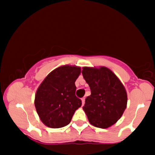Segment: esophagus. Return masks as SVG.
<instances>
[{"label": "esophagus", "mask_w": 155, "mask_h": 155, "mask_svg": "<svg viewBox=\"0 0 155 155\" xmlns=\"http://www.w3.org/2000/svg\"><path fill=\"white\" fill-rule=\"evenodd\" d=\"M85 97L81 98V101H82V105H84V104H85Z\"/></svg>", "instance_id": "34e87169"}]
</instances>
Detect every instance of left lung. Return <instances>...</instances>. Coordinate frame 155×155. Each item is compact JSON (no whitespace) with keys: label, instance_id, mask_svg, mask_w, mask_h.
Returning a JSON list of instances; mask_svg holds the SVG:
<instances>
[{"label":"left lung","instance_id":"obj_1","mask_svg":"<svg viewBox=\"0 0 155 155\" xmlns=\"http://www.w3.org/2000/svg\"><path fill=\"white\" fill-rule=\"evenodd\" d=\"M91 95L82 107L91 124L108 128L118 121L127 107V94L118 76L106 67L82 68Z\"/></svg>","mask_w":155,"mask_h":155}]
</instances>
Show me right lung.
<instances>
[{"mask_svg": "<svg viewBox=\"0 0 155 155\" xmlns=\"http://www.w3.org/2000/svg\"><path fill=\"white\" fill-rule=\"evenodd\" d=\"M80 73V67L60 66L48 73L38 87L34 105L45 125L51 128L68 125L82 106V101L75 94V82Z\"/></svg>", "mask_w": 155, "mask_h": 155, "instance_id": "add662e5", "label": "right lung"}]
</instances>
